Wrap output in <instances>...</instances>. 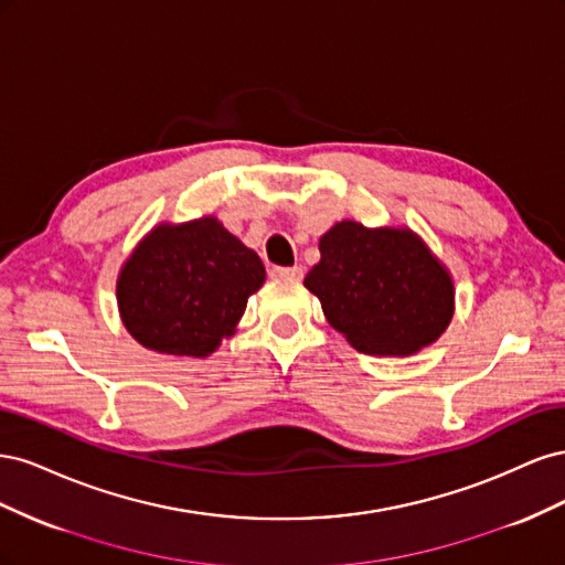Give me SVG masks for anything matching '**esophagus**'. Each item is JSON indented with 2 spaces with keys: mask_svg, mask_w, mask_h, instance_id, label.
Instances as JSON below:
<instances>
[{
  "mask_svg": "<svg viewBox=\"0 0 565 565\" xmlns=\"http://www.w3.org/2000/svg\"><path fill=\"white\" fill-rule=\"evenodd\" d=\"M270 278L273 280H301L303 268L301 266H273Z\"/></svg>",
  "mask_w": 565,
  "mask_h": 565,
  "instance_id": "esophagus-1",
  "label": "esophagus"
}]
</instances>
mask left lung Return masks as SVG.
Masks as SVG:
<instances>
[{"label": "left lung", "mask_w": 565, "mask_h": 565, "mask_svg": "<svg viewBox=\"0 0 565 565\" xmlns=\"http://www.w3.org/2000/svg\"><path fill=\"white\" fill-rule=\"evenodd\" d=\"M318 247L320 262L303 285L355 351L409 355L448 328L452 280L415 233L341 221Z\"/></svg>", "instance_id": "8db88e82"}]
</instances>
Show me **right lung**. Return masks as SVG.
<instances>
[{
    "mask_svg": "<svg viewBox=\"0 0 565 565\" xmlns=\"http://www.w3.org/2000/svg\"><path fill=\"white\" fill-rule=\"evenodd\" d=\"M264 278L256 252L212 216L158 226L119 273V313L146 349L202 358L233 334Z\"/></svg>",
    "mask_w": 565,
    "mask_h": 565,
    "instance_id": "add662e5",
    "label": "right lung"
}]
</instances>
